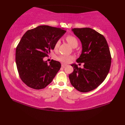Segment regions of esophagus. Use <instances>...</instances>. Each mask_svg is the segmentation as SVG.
Returning <instances> with one entry per match:
<instances>
[{
  "mask_svg": "<svg viewBox=\"0 0 125 125\" xmlns=\"http://www.w3.org/2000/svg\"><path fill=\"white\" fill-rule=\"evenodd\" d=\"M66 64H63V63H62V67H63V68H64V67H65V66H66Z\"/></svg>",
  "mask_w": 125,
  "mask_h": 125,
  "instance_id": "34e87169",
  "label": "esophagus"
}]
</instances>
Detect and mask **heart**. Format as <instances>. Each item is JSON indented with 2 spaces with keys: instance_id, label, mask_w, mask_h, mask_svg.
I'll use <instances>...</instances> for the list:
<instances>
[{
  "instance_id": "b5f03b06",
  "label": "heart",
  "mask_w": 125,
  "mask_h": 125,
  "mask_svg": "<svg viewBox=\"0 0 125 125\" xmlns=\"http://www.w3.org/2000/svg\"><path fill=\"white\" fill-rule=\"evenodd\" d=\"M66 41L67 42L69 43L72 47L73 48H76L78 45V41L75 37L73 36L72 35H69L66 37ZM60 43H61V42L60 41H56V42L55 43L54 46V49L57 50L59 46ZM73 59V57L72 56L70 55H66V54H61L60 56H59L58 58V59L59 61L62 62L63 63H69L71 61V60Z\"/></svg>"
}]
</instances>
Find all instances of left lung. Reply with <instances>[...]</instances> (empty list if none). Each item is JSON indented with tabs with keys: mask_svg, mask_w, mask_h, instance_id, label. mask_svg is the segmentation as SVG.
<instances>
[{
	"mask_svg": "<svg viewBox=\"0 0 125 125\" xmlns=\"http://www.w3.org/2000/svg\"><path fill=\"white\" fill-rule=\"evenodd\" d=\"M72 31L82 46L76 62L84 63V65L82 69L75 63L71 64L73 72L69 77L76 89L87 92L98 87L106 77L111 64L110 50L105 38L92 29L74 28Z\"/></svg>",
	"mask_w": 125,
	"mask_h": 125,
	"instance_id": "1",
	"label": "left lung"
}]
</instances>
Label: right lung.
<instances>
[{
    "instance_id": "add662e5",
    "label": "right lung",
    "mask_w": 125,
    "mask_h": 125,
    "mask_svg": "<svg viewBox=\"0 0 125 125\" xmlns=\"http://www.w3.org/2000/svg\"><path fill=\"white\" fill-rule=\"evenodd\" d=\"M63 28L42 25L24 34L16 49V63L21 80L29 87L42 89L51 83L59 71V62L43 61L56 41L66 33Z\"/></svg>"
}]
</instances>
